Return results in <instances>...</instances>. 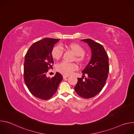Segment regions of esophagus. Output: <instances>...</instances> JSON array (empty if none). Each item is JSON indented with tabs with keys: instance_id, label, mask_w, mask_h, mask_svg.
Returning <instances> with one entry per match:
<instances>
[{
	"instance_id": "34e87169",
	"label": "esophagus",
	"mask_w": 134,
	"mask_h": 134,
	"mask_svg": "<svg viewBox=\"0 0 134 134\" xmlns=\"http://www.w3.org/2000/svg\"><path fill=\"white\" fill-rule=\"evenodd\" d=\"M69 77L68 75H63V78H64V79H66V78H67V77Z\"/></svg>"
}]
</instances>
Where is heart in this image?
I'll use <instances>...</instances> for the list:
<instances>
[{"label": "heart", "mask_w": 134, "mask_h": 134, "mask_svg": "<svg viewBox=\"0 0 134 134\" xmlns=\"http://www.w3.org/2000/svg\"><path fill=\"white\" fill-rule=\"evenodd\" d=\"M66 48L70 50L75 55L74 60L80 65H83L85 62L84 49L79 44L76 43H71L66 45ZM63 54V50L59 46L53 47L51 50V55L55 60L60 59ZM77 68V66L74 63H68L62 62L56 66V69L58 72L65 75H68L72 73Z\"/></svg>", "instance_id": "1"}]
</instances>
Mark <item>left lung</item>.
<instances>
[{
	"label": "left lung",
	"mask_w": 134,
	"mask_h": 134,
	"mask_svg": "<svg viewBox=\"0 0 134 134\" xmlns=\"http://www.w3.org/2000/svg\"><path fill=\"white\" fill-rule=\"evenodd\" d=\"M81 41L88 44L91 49L92 57L89 63L82 71V78H77L78 82L74 89L81 97L89 99L98 94L106 83L109 71V58L101 44L90 39ZM86 74L88 75L87 78L85 76Z\"/></svg>",
	"instance_id": "obj_1"
}]
</instances>
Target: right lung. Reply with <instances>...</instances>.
Segmentation results:
<instances>
[{
	"label": "right lung",
	"instance_id": "1",
	"mask_svg": "<svg viewBox=\"0 0 134 134\" xmlns=\"http://www.w3.org/2000/svg\"><path fill=\"white\" fill-rule=\"evenodd\" d=\"M59 41V39L44 38L34 43L25 55L24 82L33 96L41 100L50 99L63 79L58 72L52 78L46 76L53 64L52 49Z\"/></svg>",
	"mask_w": 134,
	"mask_h": 134
}]
</instances>
